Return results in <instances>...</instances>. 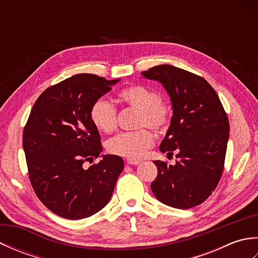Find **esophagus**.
<instances>
[{"label": "esophagus", "mask_w": 258, "mask_h": 258, "mask_svg": "<svg viewBox=\"0 0 258 258\" xmlns=\"http://www.w3.org/2000/svg\"><path fill=\"white\" fill-rule=\"evenodd\" d=\"M126 163L130 164V165H139L141 161L140 160H130V158H128V160L126 161Z\"/></svg>", "instance_id": "34e87169"}]
</instances>
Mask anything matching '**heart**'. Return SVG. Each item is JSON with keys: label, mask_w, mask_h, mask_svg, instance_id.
I'll list each match as a JSON object with an SVG mask.
<instances>
[{"label": "heart", "mask_w": 258, "mask_h": 258, "mask_svg": "<svg viewBox=\"0 0 258 258\" xmlns=\"http://www.w3.org/2000/svg\"><path fill=\"white\" fill-rule=\"evenodd\" d=\"M118 102L125 106L138 109L136 126H149L156 132H164L172 118V107L160 98L158 93L152 87L143 84H134L125 87L118 93ZM116 108L109 102L100 98L90 109V118L93 125L103 133H112L116 128ZM154 143V135L149 128H140L134 132H123L109 139L106 143L107 151L113 155L123 156L130 160H138Z\"/></svg>", "instance_id": "1"}]
</instances>
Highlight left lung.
I'll use <instances>...</instances> for the list:
<instances>
[{
  "instance_id": "1",
  "label": "left lung",
  "mask_w": 258,
  "mask_h": 258,
  "mask_svg": "<svg viewBox=\"0 0 258 258\" xmlns=\"http://www.w3.org/2000/svg\"><path fill=\"white\" fill-rule=\"evenodd\" d=\"M156 80L171 96L173 116L161 151L173 155L175 165L154 161L157 176L152 191L163 204L194 207L215 190L224 171L229 122L217 93L200 75L172 65H158L142 72Z\"/></svg>"
}]
</instances>
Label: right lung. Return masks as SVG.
I'll list each match as a JSON object with an SVG mask.
<instances>
[{
    "label": "right lung",
    "instance_id": "obj_1",
    "mask_svg": "<svg viewBox=\"0 0 258 258\" xmlns=\"http://www.w3.org/2000/svg\"><path fill=\"white\" fill-rule=\"evenodd\" d=\"M118 81L76 74L47 87L33 105L23 131L29 178L40 201L58 216L90 217L111 200L122 157L103 155L87 169L83 164L102 152L90 109Z\"/></svg>",
    "mask_w": 258,
    "mask_h": 258
}]
</instances>
